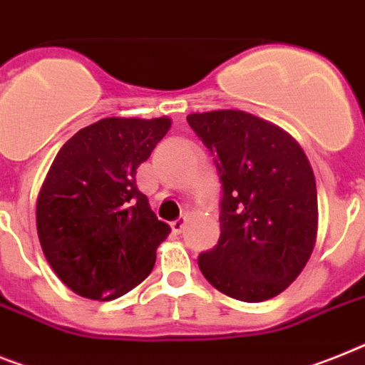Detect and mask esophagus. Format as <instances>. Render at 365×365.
Returning <instances> with one entry per match:
<instances>
[{
  "label": "esophagus",
  "mask_w": 365,
  "mask_h": 365,
  "mask_svg": "<svg viewBox=\"0 0 365 365\" xmlns=\"http://www.w3.org/2000/svg\"><path fill=\"white\" fill-rule=\"evenodd\" d=\"M185 225H186V217H179V220L171 221V230L175 232V235H180L182 230H185Z\"/></svg>",
  "instance_id": "1"
}]
</instances>
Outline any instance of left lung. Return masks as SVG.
<instances>
[{"label": "left lung", "instance_id": "left-lung-1", "mask_svg": "<svg viewBox=\"0 0 365 365\" xmlns=\"http://www.w3.org/2000/svg\"><path fill=\"white\" fill-rule=\"evenodd\" d=\"M221 180L217 245L199 255L205 279L229 297L260 303L303 272L317 232L314 171L280 127L244 110L186 116Z\"/></svg>", "mask_w": 365, "mask_h": 365}]
</instances>
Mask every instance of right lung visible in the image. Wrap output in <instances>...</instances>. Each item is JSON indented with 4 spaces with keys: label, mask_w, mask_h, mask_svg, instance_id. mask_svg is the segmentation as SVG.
<instances>
[{
    "label": "right lung",
    "mask_w": 365,
    "mask_h": 365,
    "mask_svg": "<svg viewBox=\"0 0 365 365\" xmlns=\"http://www.w3.org/2000/svg\"><path fill=\"white\" fill-rule=\"evenodd\" d=\"M170 127V118H105L76 133L53 160L36 229L53 272L81 297H121L151 273L171 229L136 186V170Z\"/></svg>",
    "instance_id": "obj_1"
}]
</instances>
